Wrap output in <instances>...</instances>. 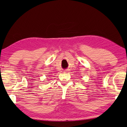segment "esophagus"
<instances>
[{
	"label": "esophagus",
	"mask_w": 127,
	"mask_h": 127,
	"mask_svg": "<svg viewBox=\"0 0 127 127\" xmlns=\"http://www.w3.org/2000/svg\"><path fill=\"white\" fill-rule=\"evenodd\" d=\"M64 72H68V70H64Z\"/></svg>",
	"instance_id": "34e87169"
}]
</instances>
